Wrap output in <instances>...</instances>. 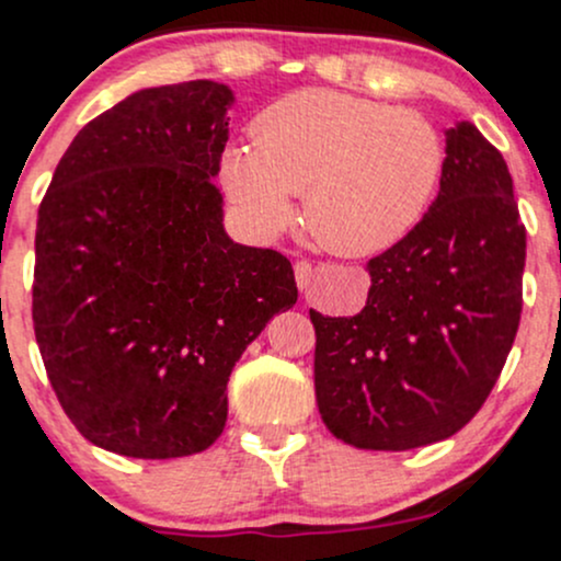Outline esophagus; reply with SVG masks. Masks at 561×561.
Returning <instances> with one entry per match:
<instances>
[{"instance_id": "34e87169", "label": "esophagus", "mask_w": 561, "mask_h": 561, "mask_svg": "<svg viewBox=\"0 0 561 561\" xmlns=\"http://www.w3.org/2000/svg\"><path fill=\"white\" fill-rule=\"evenodd\" d=\"M295 282H298L300 289H308L313 282V266L308 261L295 263Z\"/></svg>"}]
</instances>
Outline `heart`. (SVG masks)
<instances>
[{
	"mask_svg": "<svg viewBox=\"0 0 561 561\" xmlns=\"http://www.w3.org/2000/svg\"><path fill=\"white\" fill-rule=\"evenodd\" d=\"M446 147L427 118L366 96L302 89L253 121V147L224 152V190L255 234L272 237L302 195L321 248L369 259L401 242L433 203Z\"/></svg>",
	"mask_w": 561,
	"mask_h": 561,
	"instance_id": "heart-1",
	"label": "heart"
}]
</instances>
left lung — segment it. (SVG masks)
I'll return each instance as SVG.
<instances>
[{
	"label": "left lung",
	"instance_id": "obj_1",
	"mask_svg": "<svg viewBox=\"0 0 561 561\" xmlns=\"http://www.w3.org/2000/svg\"><path fill=\"white\" fill-rule=\"evenodd\" d=\"M366 268L371 287L356 317L311 311L321 420L366 450L446 440L491 396L523 313L512 173L469 121L446 131L435 203Z\"/></svg>",
	"mask_w": 561,
	"mask_h": 561
}]
</instances>
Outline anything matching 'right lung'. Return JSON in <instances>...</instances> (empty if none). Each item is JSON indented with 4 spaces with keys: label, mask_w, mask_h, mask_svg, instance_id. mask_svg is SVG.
I'll list each match as a JSON object with an SVG mask.
<instances>
[{
    "label": "right lung",
    "mask_w": 561,
    "mask_h": 561,
    "mask_svg": "<svg viewBox=\"0 0 561 561\" xmlns=\"http://www.w3.org/2000/svg\"><path fill=\"white\" fill-rule=\"evenodd\" d=\"M231 102L205 79L134 92L76 134L38 205L44 369L76 430L113 454L216 443L231 369L298 300L285 255L224 231Z\"/></svg>",
    "instance_id": "right-lung-1"
}]
</instances>
